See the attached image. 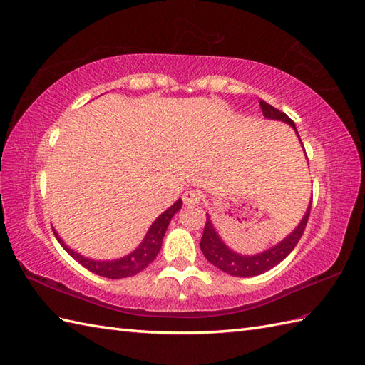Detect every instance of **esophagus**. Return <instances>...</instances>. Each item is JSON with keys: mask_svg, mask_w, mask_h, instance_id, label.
I'll list each match as a JSON object with an SVG mask.
<instances>
[{"mask_svg": "<svg viewBox=\"0 0 365 365\" xmlns=\"http://www.w3.org/2000/svg\"><path fill=\"white\" fill-rule=\"evenodd\" d=\"M201 200H202V195L197 189H190L187 192H184V195H182V201H184V204H187V206H197Z\"/></svg>", "mask_w": 365, "mask_h": 365, "instance_id": "esophagus-1", "label": "esophagus"}]
</instances>
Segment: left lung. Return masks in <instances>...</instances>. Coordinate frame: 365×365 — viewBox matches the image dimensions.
<instances>
[{"instance_id": "obj_1", "label": "left lung", "mask_w": 365, "mask_h": 365, "mask_svg": "<svg viewBox=\"0 0 365 365\" xmlns=\"http://www.w3.org/2000/svg\"><path fill=\"white\" fill-rule=\"evenodd\" d=\"M260 106L263 110L264 118L287 122L288 125H291L296 130L294 122H292L285 113L279 111L277 108H274L272 105L266 103L263 101H260ZM296 133H297V130H296ZM297 136H299V133H297ZM299 140H300V136H299ZM309 210H311V202H309L304 218H302V221L299 223V226L292 230V232L285 240H282L279 245L272 246L271 250L264 251L262 254H257V255H242V254L234 252L232 250H229V247L223 243V240L220 238L215 227H213V225H212L210 217L206 213L207 220H206V225H204V232H202L201 243H200L201 251H202L204 257L207 259V262H210L213 266H217L218 269H221L229 275H235V277H254V275H260L266 271L272 269L275 264H279L283 259H287L289 252L294 250L302 234H304V230L307 227L308 218H309Z\"/></svg>"}]
</instances>
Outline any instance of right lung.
Masks as SVG:
<instances>
[{
  "instance_id": "add662e5",
  "label": "right lung",
  "mask_w": 365,
  "mask_h": 365,
  "mask_svg": "<svg viewBox=\"0 0 365 365\" xmlns=\"http://www.w3.org/2000/svg\"><path fill=\"white\" fill-rule=\"evenodd\" d=\"M181 206H182V201L178 200L173 206H170L165 212H163L161 215L155 220V223L150 226L145 238L142 240V243L136 247V250L118 260L97 262L93 259H86V257L80 255L76 251L71 250V247H68L63 243V240H61L56 232V229H54V234L58 240V243L66 250V252L73 257L74 260H77L80 264H82L83 268L91 271L93 274H97L101 275V277H106V279L131 277V275H136L138 272L144 271L147 266L156 259L159 250H161L167 226L170 223V220L173 218L175 213L181 209Z\"/></svg>"
}]
</instances>
